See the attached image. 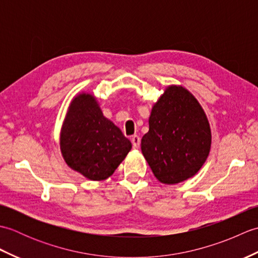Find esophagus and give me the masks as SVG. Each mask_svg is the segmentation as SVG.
<instances>
[{
  "instance_id": "34e87169",
  "label": "esophagus",
  "mask_w": 258,
  "mask_h": 258,
  "mask_svg": "<svg viewBox=\"0 0 258 258\" xmlns=\"http://www.w3.org/2000/svg\"><path fill=\"white\" fill-rule=\"evenodd\" d=\"M131 141H132V144H133L134 149H139L140 145H141V138H140V136L134 135V136H132Z\"/></svg>"
}]
</instances>
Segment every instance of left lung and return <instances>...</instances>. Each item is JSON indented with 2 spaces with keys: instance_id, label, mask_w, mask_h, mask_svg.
Returning a JSON list of instances; mask_svg holds the SVG:
<instances>
[{
  "instance_id": "8db88e82",
  "label": "left lung",
  "mask_w": 258,
  "mask_h": 258,
  "mask_svg": "<svg viewBox=\"0 0 258 258\" xmlns=\"http://www.w3.org/2000/svg\"><path fill=\"white\" fill-rule=\"evenodd\" d=\"M142 153L155 177L177 184L194 176L210 154L212 133L204 109L183 86L171 85L152 107Z\"/></svg>"
}]
</instances>
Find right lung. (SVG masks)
Returning <instances> with one entry per match:
<instances>
[{
	"mask_svg": "<svg viewBox=\"0 0 258 258\" xmlns=\"http://www.w3.org/2000/svg\"><path fill=\"white\" fill-rule=\"evenodd\" d=\"M59 146L71 168L91 180H103L115 172L132 143L104 116L94 96L81 93L71 102Z\"/></svg>",
	"mask_w": 258,
	"mask_h": 258,
	"instance_id": "right-lung-1",
	"label": "right lung"
}]
</instances>
